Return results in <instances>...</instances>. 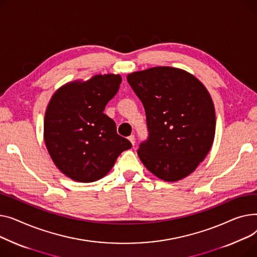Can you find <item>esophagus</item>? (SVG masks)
<instances>
[{
    "mask_svg": "<svg viewBox=\"0 0 257 257\" xmlns=\"http://www.w3.org/2000/svg\"><path fill=\"white\" fill-rule=\"evenodd\" d=\"M128 140H130V142H131L133 145H135L136 140H135V136H134V135H131V136H130V137H128Z\"/></svg>",
    "mask_w": 257,
    "mask_h": 257,
    "instance_id": "esophagus-1",
    "label": "esophagus"
}]
</instances>
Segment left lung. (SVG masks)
Here are the masks:
<instances>
[{
	"label": "left lung",
	"mask_w": 257,
	"mask_h": 257,
	"mask_svg": "<svg viewBox=\"0 0 257 257\" xmlns=\"http://www.w3.org/2000/svg\"><path fill=\"white\" fill-rule=\"evenodd\" d=\"M143 103L148 138L139 145L145 167L166 182L191 174L215 138L216 115L206 88L191 73L169 66L127 75Z\"/></svg>",
	"instance_id": "8db88e82"
}]
</instances>
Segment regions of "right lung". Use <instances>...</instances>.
<instances>
[{"mask_svg":"<svg viewBox=\"0 0 257 257\" xmlns=\"http://www.w3.org/2000/svg\"><path fill=\"white\" fill-rule=\"evenodd\" d=\"M121 77L97 74L87 82L62 86L52 96L44 117V142L57 168L81 183L107 174L118 156L132 147L103 113Z\"/></svg>","mask_w":257,"mask_h":257,"instance_id":"obj_1","label":"right lung"}]
</instances>
